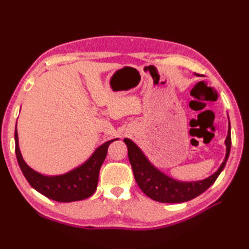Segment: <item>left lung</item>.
I'll list each match as a JSON object with an SVG mask.
<instances>
[{"instance_id": "1", "label": "left lung", "mask_w": 249, "mask_h": 249, "mask_svg": "<svg viewBox=\"0 0 249 249\" xmlns=\"http://www.w3.org/2000/svg\"><path fill=\"white\" fill-rule=\"evenodd\" d=\"M124 141L127 146V156L132 165L135 179L140 189L148 197L156 201L169 203L184 202L193 199L205 192L211 185L214 184L218 176L223 170L231 152V124L229 119V132L225 139L227 154L220 167L212 176L205 179L196 180V182H180L168 177L155 167L138 145L135 144L131 139L124 138Z\"/></svg>"}]
</instances>
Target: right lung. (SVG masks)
<instances>
[{
  "label": "right lung",
  "mask_w": 249,
  "mask_h": 249,
  "mask_svg": "<svg viewBox=\"0 0 249 249\" xmlns=\"http://www.w3.org/2000/svg\"><path fill=\"white\" fill-rule=\"evenodd\" d=\"M16 154L25 178L36 191L44 196L60 202H71L85 199L95 192L102 164L107 156L109 145L117 138L105 142L97 147L87 161L74 169L59 176H44L35 171L22 159L18 146V130L14 133Z\"/></svg>",
  "instance_id": "right-lung-1"
}]
</instances>
